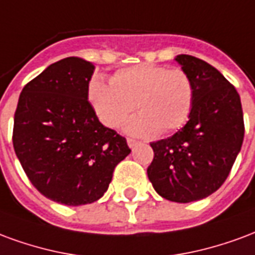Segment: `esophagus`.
<instances>
[{
    "instance_id": "esophagus-1",
    "label": "esophagus",
    "mask_w": 255,
    "mask_h": 255,
    "mask_svg": "<svg viewBox=\"0 0 255 255\" xmlns=\"http://www.w3.org/2000/svg\"><path fill=\"white\" fill-rule=\"evenodd\" d=\"M138 144V141L134 140V138H128V145L130 146V148H133L134 145H137Z\"/></svg>"
}]
</instances>
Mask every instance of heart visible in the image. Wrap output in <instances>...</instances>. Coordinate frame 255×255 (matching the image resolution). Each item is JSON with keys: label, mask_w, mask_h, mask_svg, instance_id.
<instances>
[{"label": "heart", "mask_w": 255, "mask_h": 255, "mask_svg": "<svg viewBox=\"0 0 255 255\" xmlns=\"http://www.w3.org/2000/svg\"><path fill=\"white\" fill-rule=\"evenodd\" d=\"M87 98L100 122L111 129L124 125L135 107L140 114L126 130L149 137L186 124L194 106V84L183 69L137 64L117 70L110 84L99 77L91 80Z\"/></svg>", "instance_id": "b5f03b06"}]
</instances>
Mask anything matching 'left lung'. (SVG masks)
I'll return each instance as SVG.
<instances>
[{
    "label": "left lung",
    "instance_id": "8db88e82",
    "mask_svg": "<svg viewBox=\"0 0 255 255\" xmlns=\"http://www.w3.org/2000/svg\"><path fill=\"white\" fill-rule=\"evenodd\" d=\"M176 61L194 84L190 120L175 134L150 142L148 178L157 194L174 202L202 200L230 175L245 137L242 103L216 68L193 55Z\"/></svg>",
    "mask_w": 255,
    "mask_h": 255
}]
</instances>
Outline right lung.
<instances>
[{
	"instance_id": "right-lung-1",
	"label": "right lung",
	"mask_w": 255,
	"mask_h": 255,
	"mask_svg": "<svg viewBox=\"0 0 255 255\" xmlns=\"http://www.w3.org/2000/svg\"><path fill=\"white\" fill-rule=\"evenodd\" d=\"M94 65L69 57L24 85L13 148L36 190L58 204L99 200L115 166L130 153L125 137L99 122L87 98Z\"/></svg>"
}]
</instances>
